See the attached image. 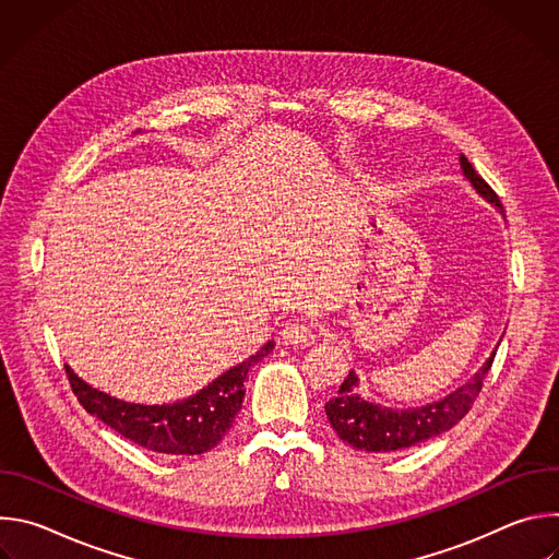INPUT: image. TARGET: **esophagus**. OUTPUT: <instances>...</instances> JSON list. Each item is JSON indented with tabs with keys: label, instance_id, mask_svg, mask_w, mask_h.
<instances>
[{
	"label": "esophagus",
	"instance_id": "1",
	"mask_svg": "<svg viewBox=\"0 0 559 559\" xmlns=\"http://www.w3.org/2000/svg\"><path fill=\"white\" fill-rule=\"evenodd\" d=\"M281 334H283V341L294 347H309L316 341V332L311 330V325L300 321H289Z\"/></svg>",
	"mask_w": 559,
	"mask_h": 559
}]
</instances>
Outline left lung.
<instances>
[{
  "label": "left lung",
  "instance_id": "1",
  "mask_svg": "<svg viewBox=\"0 0 559 559\" xmlns=\"http://www.w3.org/2000/svg\"><path fill=\"white\" fill-rule=\"evenodd\" d=\"M460 166L464 177L473 183V188L480 192L489 203H493L500 212H504L500 197L491 190V186L473 170L466 162V156H460ZM496 354L483 365L466 384L455 389L453 393L444 395L438 403H429L425 407L412 409H391L376 403H369L367 397L358 393V376L349 371L343 380L336 397L325 405V414L343 442L358 451L369 453H391L416 447L433 436L449 431L457 425L468 409L473 407L475 397L480 395L485 378L493 365Z\"/></svg>",
  "mask_w": 559,
  "mask_h": 559
}]
</instances>
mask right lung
I'll return each instance as SVG.
<instances>
[{"label":"right lung","mask_w":559,"mask_h":559,"mask_svg":"<svg viewBox=\"0 0 559 559\" xmlns=\"http://www.w3.org/2000/svg\"><path fill=\"white\" fill-rule=\"evenodd\" d=\"M274 349L265 343L254 356L221 373L199 393L173 405H134L79 378L68 365V382L79 405L134 444L168 455H199L214 449L241 412L248 371Z\"/></svg>","instance_id":"add662e5"}]
</instances>
